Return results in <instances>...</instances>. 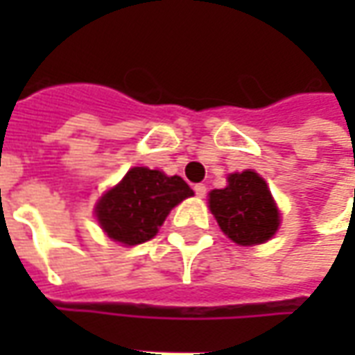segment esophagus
<instances>
[{
	"mask_svg": "<svg viewBox=\"0 0 355 355\" xmlns=\"http://www.w3.org/2000/svg\"><path fill=\"white\" fill-rule=\"evenodd\" d=\"M193 192L198 198H205V193H207V186L205 184H196L193 186Z\"/></svg>",
	"mask_w": 355,
	"mask_h": 355,
	"instance_id": "34e87169",
	"label": "esophagus"
}]
</instances>
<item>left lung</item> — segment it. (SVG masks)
<instances>
[{"label": "left lung", "instance_id": "left-lung-1", "mask_svg": "<svg viewBox=\"0 0 355 355\" xmlns=\"http://www.w3.org/2000/svg\"><path fill=\"white\" fill-rule=\"evenodd\" d=\"M209 207L220 230L238 245L264 243L279 228V211L266 180L251 169L232 173L226 188L209 193Z\"/></svg>", "mask_w": 355, "mask_h": 355}]
</instances>
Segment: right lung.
I'll return each mask as SVG.
<instances>
[{
    "label": "right lung",
    "instance_id": "add662e5",
    "mask_svg": "<svg viewBox=\"0 0 355 355\" xmlns=\"http://www.w3.org/2000/svg\"><path fill=\"white\" fill-rule=\"evenodd\" d=\"M193 196L180 177L148 167H132L123 180L102 196L94 215L106 236L123 245H139L152 239L169 211Z\"/></svg>",
    "mask_w": 355,
    "mask_h": 355
}]
</instances>
